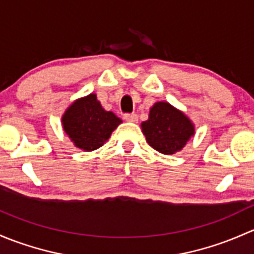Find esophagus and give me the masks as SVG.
<instances>
[{"mask_svg": "<svg viewBox=\"0 0 254 254\" xmlns=\"http://www.w3.org/2000/svg\"><path fill=\"white\" fill-rule=\"evenodd\" d=\"M124 119L128 122H133V124H135V122L138 121V115L137 114H126L124 116Z\"/></svg>", "mask_w": 254, "mask_h": 254, "instance_id": "esophagus-1", "label": "esophagus"}]
</instances>
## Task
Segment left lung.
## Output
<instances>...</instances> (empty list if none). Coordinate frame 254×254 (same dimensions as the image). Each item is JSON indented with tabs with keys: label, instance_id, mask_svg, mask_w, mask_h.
<instances>
[{
	"label": "left lung",
	"instance_id": "left-lung-1",
	"mask_svg": "<svg viewBox=\"0 0 254 254\" xmlns=\"http://www.w3.org/2000/svg\"><path fill=\"white\" fill-rule=\"evenodd\" d=\"M140 126L148 144L165 155L181 151L195 133L190 117L166 101L154 104Z\"/></svg>",
	"mask_w": 254,
	"mask_h": 254
}]
</instances>
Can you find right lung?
I'll return each mask as SVG.
<instances>
[{
    "label": "right lung",
    "mask_w": 254,
    "mask_h": 254,
    "mask_svg": "<svg viewBox=\"0 0 254 254\" xmlns=\"http://www.w3.org/2000/svg\"><path fill=\"white\" fill-rule=\"evenodd\" d=\"M62 127L77 148L93 151L111 137L122 120L101 106L96 94L77 99L62 115Z\"/></svg>",
    "instance_id": "1"
}]
</instances>
